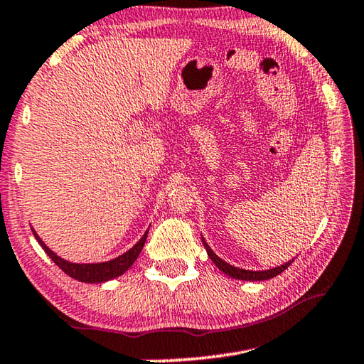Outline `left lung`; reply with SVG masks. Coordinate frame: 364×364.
<instances>
[{
	"instance_id": "left-lung-1",
	"label": "left lung",
	"mask_w": 364,
	"mask_h": 364,
	"mask_svg": "<svg viewBox=\"0 0 364 364\" xmlns=\"http://www.w3.org/2000/svg\"><path fill=\"white\" fill-rule=\"evenodd\" d=\"M203 245H204V247H205L207 255H209V257H210V261H212L213 264H215L217 267L220 269L223 274H227L228 277H232V279H238V280L256 282V280H269V279H274L275 275L282 274L285 269L290 267V264L293 262V259H291V261H288V262H285V264L279 265V267H274V269H269V270H246V269H238V267H235V265H230L228 262H225L223 259L218 257V256L215 255V252H213V251L210 250V246L205 243L204 238H203Z\"/></svg>"
}]
</instances>
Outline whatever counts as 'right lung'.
<instances>
[{
    "mask_svg": "<svg viewBox=\"0 0 364 364\" xmlns=\"http://www.w3.org/2000/svg\"><path fill=\"white\" fill-rule=\"evenodd\" d=\"M32 233H33V236H36V240L38 241V245L42 246V250L50 256L51 261H53L58 267L63 270V272L71 277V279L84 282V284H103V282L113 280V279H117V277L123 275L126 270H128L131 265L136 262V259L139 257L144 245H146L149 230H146V233L142 235V238L137 241V243L132 246L129 251L123 252V255L112 259V261L92 262V264H77V262L66 261V259L60 257L56 252L51 251L50 247L43 243L42 238H40L33 228H32Z\"/></svg>",
    "mask_w": 364,
    "mask_h": 364,
    "instance_id": "right-lung-1",
    "label": "right lung"
}]
</instances>
